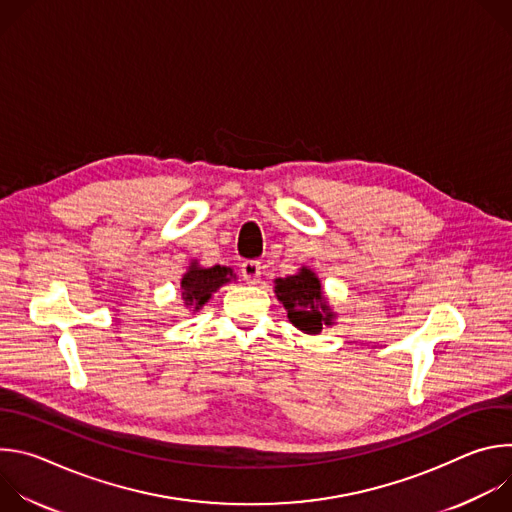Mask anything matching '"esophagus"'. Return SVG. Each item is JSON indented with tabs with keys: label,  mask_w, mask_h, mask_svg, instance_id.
Segmentation results:
<instances>
[{
	"label": "esophagus",
	"mask_w": 512,
	"mask_h": 512,
	"mask_svg": "<svg viewBox=\"0 0 512 512\" xmlns=\"http://www.w3.org/2000/svg\"><path fill=\"white\" fill-rule=\"evenodd\" d=\"M241 273H243V279L253 285V283H257L259 277H261V263H259V261H245V263L241 265Z\"/></svg>",
	"instance_id": "obj_1"
}]
</instances>
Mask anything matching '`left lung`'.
Instances as JSON below:
<instances>
[{
  "label": "left lung",
  "mask_w": 512,
  "mask_h": 512,
  "mask_svg": "<svg viewBox=\"0 0 512 512\" xmlns=\"http://www.w3.org/2000/svg\"><path fill=\"white\" fill-rule=\"evenodd\" d=\"M275 296L287 310L289 322L306 334H320L324 326L334 324L336 314L322 294V283L308 267H302L296 275L277 277Z\"/></svg>",
  "instance_id": "obj_1"
}]
</instances>
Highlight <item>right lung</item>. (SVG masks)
Instances as JSON below:
<instances>
[{
	"instance_id": "right-lung-1",
	"label": "right lung",
	"mask_w": 512,
	"mask_h": 512,
	"mask_svg": "<svg viewBox=\"0 0 512 512\" xmlns=\"http://www.w3.org/2000/svg\"><path fill=\"white\" fill-rule=\"evenodd\" d=\"M235 277L237 275L233 273L231 267H225V265L200 267L198 261H192L180 281V289H182L180 296L184 300V306L198 312L218 287L229 283Z\"/></svg>"
}]
</instances>
